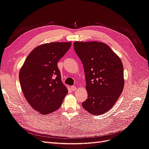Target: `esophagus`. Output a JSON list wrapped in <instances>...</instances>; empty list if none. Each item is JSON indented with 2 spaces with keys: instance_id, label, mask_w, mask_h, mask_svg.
<instances>
[{
  "instance_id": "obj_1",
  "label": "esophagus",
  "mask_w": 149,
  "mask_h": 149,
  "mask_svg": "<svg viewBox=\"0 0 149 149\" xmlns=\"http://www.w3.org/2000/svg\"><path fill=\"white\" fill-rule=\"evenodd\" d=\"M70 89L72 91H75L77 89V87L75 86H72L70 87Z\"/></svg>"
}]
</instances>
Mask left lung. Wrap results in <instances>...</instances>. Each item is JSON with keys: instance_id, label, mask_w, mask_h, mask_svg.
<instances>
[{"instance_id": "left-lung-1", "label": "left lung", "mask_w": 149, "mask_h": 149, "mask_svg": "<svg viewBox=\"0 0 149 149\" xmlns=\"http://www.w3.org/2000/svg\"><path fill=\"white\" fill-rule=\"evenodd\" d=\"M74 47L85 74L88 99L82 107L94 115L105 113L113 107L124 89L122 61L103 42L76 41Z\"/></svg>"}]
</instances>
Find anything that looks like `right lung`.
<instances>
[{
    "label": "right lung",
    "mask_w": 149,
    "mask_h": 149,
    "mask_svg": "<svg viewBox=\"0 0 149 149\" xmlns=\"http://www.w3.org/2000/svg\"><path fill=\"white\" fill-rule=\"evenodd\" d=\"M70 46V42L41 45L31 52L20 70L19 81L25 99L42 114L58 109L68 94L57 63Z\"/></svg>",
    "instance_id": "right-lung-1"
}]
</instances>
